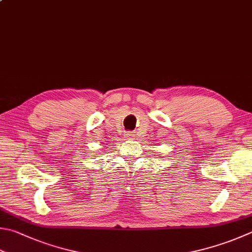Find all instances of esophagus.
Wrapping results in <instances>:
<instances>
[{"instance_id":"1","label":"esophagus","mask_w":252,"mask_h":252,"mask_svg":"<svg viewBox=\"0 0 252 252\" xmlns=\"http://www.w3.org/2000/svg\"><path fill=\"white\" fill-rule=\"evenodd\" d=\"M126 136H127V137H131V136H132V134H131L130 131H128V134H126Z\"/></svg>"}]
</instances>
